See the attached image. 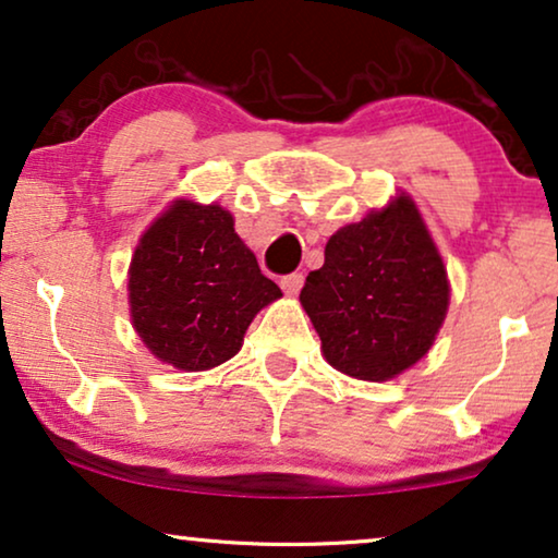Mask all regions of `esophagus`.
Wrapping results in <instances>:
<instances>
[{"mask_svg": "<svg viewBox=\"0 0 558 558\" xmlns=\"http://www.w3.org/2000/svg\"><path fill=\"white\" fill-rule=\"evenodd\" d=\"M302 287H304L302 274H287V277H281V289H284L287 294H300Z\"/></svg>", "mask_w": 558, "mask_h": 558, "instance_id": "34e87169", "label": "esophagus"}]
</instances>
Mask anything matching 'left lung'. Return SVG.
Segmentation results:
<instances>
[{
	"mask_svg": "<svg viewBox=\"0 0 558 558\" xmlns=\"http://www.w3.org/2000/svg\"><path fill=\"white\" fill-rule=\"evenodd\" d=\"M300 302L345 376L388 380L422 361L445 323L449 281L414 201L401 193L330 235Z\"/></svg>",
	"mask_w": 558,
	"mask_h": 558,
	"instance_id": "8db88e82",
	"label": "left lung"
}]
</instances>
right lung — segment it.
<instances>
[{
  "label": "right lung",
  "instance_id": "1",
  "mask_svg": "<svg viewBox=\"0 0 558 558\" xmlns=\"http://www.w3.org/2000/svg\"><path fill=\"white\" fill-rule=\"evenodd\" d=\"M279 296L220 205L174 201L144 231L129 266L134 330L180 371L231 361L256 312Z\"/></svg>",
  "mask_w": 558,
  "mask_h": 558
}]
</instances>
